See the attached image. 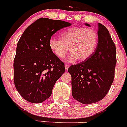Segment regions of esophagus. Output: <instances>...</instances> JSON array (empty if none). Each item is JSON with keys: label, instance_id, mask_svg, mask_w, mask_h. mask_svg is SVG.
<instances>
[{"label": "esophagus", "instance_id": "obj_1", "mask_svg": "<svg viewBox=\"0 0 127 127\" xmlns=\"http://www.w3.org/2000/svg\"><path fill=\"white\" fill-rule=\"evenodd\" d=\"M69 64H65V70H68V69H69Z\"/></svg>", "mask_w": 127, "mask_h": 127}]
</instances>
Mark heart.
Segmentation results:
<instances>
[{"mask_svg":"<svg viewBox=\"0 0 127 127\" xmlns=\"http://www.w3.org/2000/svg\"><path fill=\"white\" fill-rule=\"evenodd\" d=\"M60 39L51 38L48 42L53 53L60 59L65 57L69 51V61L77 58L81 61L87 60L95 52L98 41L97 31L93 29L73 27L66 30L60 35Z\"/></svg>","mask_w":127,"mask_h":127,"instance_id":"heart-1","label":"heart"}]
</instances>
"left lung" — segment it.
Listing matches in <instances>:
<instances>
[{
  "label": "left lung",
  "instance_id": "obj_1",
  "mask_svg": "<svg viewBox=\"0 0 127 127\" xmlns=\"http://www.w3.org/2000/svg\"><path fill=\"white\" fill-rule=\"evenodd\" d=\"M85 25L90 27L89 24ZM97 48L87 60L68 69L72 77V95L84 104L101 100L114 81L116 64V46L105 27L98 23Z\"/></svg>",
  "mask_w": 127,
  "mask_h": 127
}]
</instances>
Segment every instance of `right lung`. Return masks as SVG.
Instances as JSON below:
<instances>
[{"label": "right lung", "instance_id": "right-lung-1", "mask_svg": "<svg viewBox=\"0 0 127 127\" xmlns=\"http://www.w3.org/2000/svg\"><path fill=\"white\" fill-rule=\"evenodd\" d=\"M71 23L41 18L24 31L16 47L14 82L20 95L32 103L51 96L57 79L65 72L64 63L50 50L48 42L55 33Z\"/></svg>", "mask_w": 127, "mask_h": 127}]
</instances>
